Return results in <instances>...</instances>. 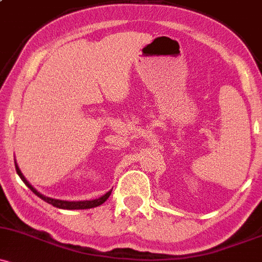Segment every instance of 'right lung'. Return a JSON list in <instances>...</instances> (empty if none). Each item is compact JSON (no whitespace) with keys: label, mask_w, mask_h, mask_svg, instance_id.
<instances>
[{"label":"right lung","mask_w":262,"mask_h":262,"mask_svg":"<svg viewBox=\"0 0 262 262\" xmlns=\"http://www.w3.org/2000/svg\"><path fill=\"white\" fill-rule=\"evenodd\" d=\"M15 167H16V172H17V174L20 176L21 180L24 181V183L26 184V186L29 187V188L31 189V191L34 192V193L36 194L37 197H40L41 200H43V201H45V202L50 203V205L54 206V207L61 208V210H86V208L98 207V206L103 205V203L105 202V201L109 198L110 193H112V189H110V191L106 192V193L104 194V196L96 198V200H92V201H62V200H55V198L45 196V194L40 193V192H38L37 189H35L34 187H32L31 184L29 183V181H27L26 178H25V176L21 173L20 168H18L17 163H16V161H15Z\"/></svg>","instance_id":"right-lung-1"}]
</instances>
